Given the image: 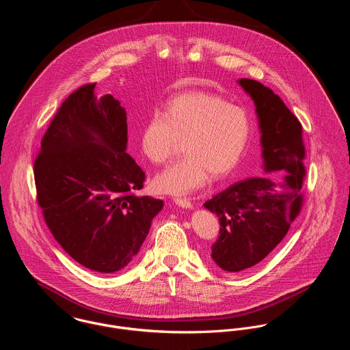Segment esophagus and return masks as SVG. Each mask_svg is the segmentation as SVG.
Wrapping results in <instances>:
<instances>
[{
  "label": "esophagus",
  "instance_id": "34e87169",
  "mask_svg": "<svg viewBox=\"0 0 350 350\" xmlns=\"http://www.w3.org/2000/svg\"><path fill=\"white\" fill-rule=\"evenodd\" d=\"M174 202L178 205V206H183V208H192V202L188 200V198H174Z\"/></svg>",
  "mask_w": 350,
  "mask_h": 350
}]
</instances>
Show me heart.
I'll return each mask as SVG.
<instances>
[{
  "label": "heart",
  "instance_id": "b5f03b06",
  "mask_svg": "<svg viewBox=\"0 0 350 350\" xmlns=\"http://www.w3.org/2000/svg\"><path fill=\"white\" fill-rule=\"evenodd\" d=\"M252 134L248 113L219 95L188 92L173 98L163 114L154 113L139 133L142 154L152 163H165L184 141L185 157L157 174L159 193L188 194L202 188L209 174L230 176L244 156Z\"/></svg>",
  "mask_w": 350,
  "mask_h": 350
}]
</instances>
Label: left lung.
Here are the masks:
<instances>
[{"mask_svg": "<svg viewBox=\"0 0 350 350\" xmlns=\"http://www.w3.org/2000/svg\"><path fill=\"white\" fill-rule=\"evenodd\" d=\"M239 84L256 106L265 172L283 174V178H247L204 204L220 221V236L212 245V259L230 272L254 267L283 240L301 212V189L306 174V150L298 118L262 83L240 79Z\"/></svg>", "mask_w": 350, "mask_h": 350, "instance_id": "left-lung-1", "label": "left lung"}]
</instances>
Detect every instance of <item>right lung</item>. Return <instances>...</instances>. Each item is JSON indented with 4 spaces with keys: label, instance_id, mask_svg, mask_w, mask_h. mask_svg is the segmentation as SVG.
<instances>
[{
    "label": "right lung",
    "instance_id": "right-lung-1",
    "mask_svg": "<svg viewBox=\"0 0 350 350\" xmlns=\"http://www.w3.org/2000/svg\"><path fill=\"white\" fill-rule=\"evenodd\" d=\"M96 83L79 87L51 120L35 159L44 220L62 248L92 271H119L138 254L162 200L137 196L145 173L126 153V111Z\"/></svg>",
    "mask_w": 350,
    "mask_h": 350
}]
</instances>
